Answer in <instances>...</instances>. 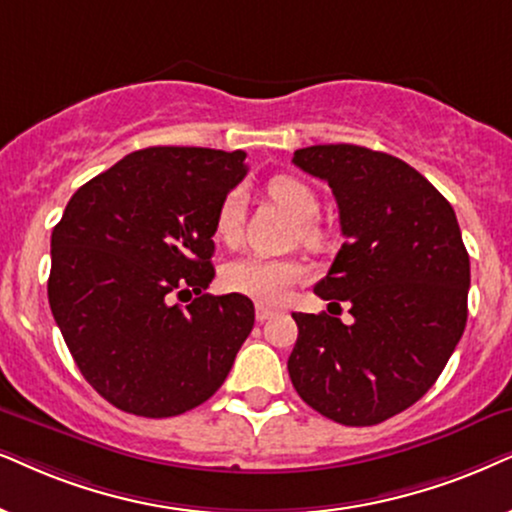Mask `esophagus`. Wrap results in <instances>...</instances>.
Wrapping results in <instances>:
<instances>
[{
    "instance_id": "esophagus-1",
    "label": "esophagus",
    "mask_w": 512,
    "mask_h": 512,
    "mask_svg": "<svg viewBox=\"0 0 512 512\" xmlns=\"http://www.w3.org/2000/svg\"><path fill=\"white\" fill-rule=\"evenodd\" d=\"M276 314H278L276 309L264 307V304H257V307H255V316H257V321H267V319H271V316H276Z\"/></svg>"
}]
</instances>
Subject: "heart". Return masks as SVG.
I'll use <instances>...</instances> for the list:
<instances>
[{
    "label": "heart",
    "mask_w": 512,
    "mask_h": 512,
    "mask_svg": "<svg viewBox=\"0 0 512 512\" xmlns=\"http://www.w3.org/2000/svg\"><path fill=\"white\" fill-rule=\"evenodd\" d=\"M269 198L281 205L295 222H300V241L307 245H321L323 231L314 222L319 217V196L307 181L290 177V174H278L267 184ZM243 226V198L238 191L226 193L219 203L215 215V236L226 245H234L241 236ZM307 276L302 262L297 260H276V257L262 255H243L231 260L222 269V283L231 293L252 297L257 302H281Z\"/></svg>",
    "instance_id": "obj_1"
}]
</instances>
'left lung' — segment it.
<instances>
[{
	"mask_svg": "<svg viewBox=\"0 0 512 512\" xmlns=\"http://www.w3.org/2000/svg\"><path fill=\"white\" fill-rule=\"evenodd\" d=\"M293 163L328 181L345 243L314 293L354 321L295 312L288 373L340 425H378L435 385L468 321L470 257L456 212L394 155L352 144L300 148Z\"/></svg>",
	"mask_w": 512,
	"mask_h": 512,
	"instance_id": "1",
	"label": "left lung"
}]
</instances>
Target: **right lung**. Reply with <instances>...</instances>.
<instances>
[{
	"mask_svg": "<svg viewBox=\"0 0 512 512\" xmlns=\"http://www.w3.org/2000/svg\"><path fill=\"white\" fill-rule=\"evenodd\" d=\"M245 172L243 151H134L80 186L51 231V314L87 383L120 411L179 416L234 366L255 307L203 290L217 208ZM191 294L186 308L173 302Z\"/></svg>",
	"mask_w": 512,
	"mask_h": 512,
	"instance_id": "1",
	"label": "right lung"
}]
</instances>
